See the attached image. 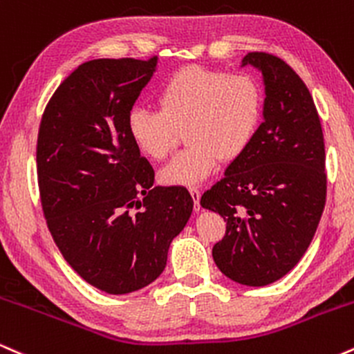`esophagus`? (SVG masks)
<instances>
[{"mask_svg":"<svg viewBox=\"0 0 354 354\" xmlns=\"http://www.w3.org/2000/svg\"><path fill=\"white\" fill-rule=\"evenodd\" d=\"M189 193H191V198H193V201H194V209L200 211L201 209V205H200L201 193H200V189H198V186H189Z\"/></svg>","mask_w":354,"mask_h":354,"instance_id":"1","label":"esophagus"}]
</instances>
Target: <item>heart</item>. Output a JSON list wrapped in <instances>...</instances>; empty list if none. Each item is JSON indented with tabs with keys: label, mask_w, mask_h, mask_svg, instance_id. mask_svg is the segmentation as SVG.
Segmentation results:
<instances>
[{
	"label": "heart",
	"mask_w": 354,
	"mask_h": 354,
	"mask_svg": "<svg viewBox=\"0 0 354 354\" xmlns=\"http://www.w3.org/2000/svg\"><path fill=\"white\" fill-rule=\"evenodd\" d=\"M158 108L128 113L129 140L143 156L161 161L185 129L183 151L161 171L166 185L191 186L216 169L219 160H236L253 145L265 111L261 84L245 73L189 66L169 76L156 93Z\"/></svg>",
	"instance_id": "1"
}]
</instances>
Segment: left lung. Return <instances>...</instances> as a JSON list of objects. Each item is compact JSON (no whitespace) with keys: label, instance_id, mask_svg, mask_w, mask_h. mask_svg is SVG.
<instances>
[{"label":"left lung","instance_id":"1","mask_svg":"<svg viewBox=\"0 0 354 354\" xmlns=\"http://www.w3.org/2000/svg\"><path fill=\"white\" fill-rule=\"evenodd\" d=\"M265 80V121L253 145L201 196L226 233L213 246L223 274L266 286L298 265L326 203L324 140L310 89L290 64L270 53L243 58Z\"/></svg>","mask_w":354,"mask_h":354}]
</instances>
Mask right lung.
Returning a JSON list of instances; mask_svg holds the SVG:
<instances>
[{
	"label": "right lung",
	"instance_id": "right-lung-1",
	"mask_svg": "<svg viewBox=\"0 0 354 354\" xmlns=\"http://www.w3.org/2000/svg\"><path fill=\"white\" fill-rule=\"evenodd\" d=\"M158 58L91 59L59 84L36 145L48 230L68 265L109 295L153 283L193 211L183 186H153L154 171L126 120Z\"/></svg>",
	"mask_w": 354,
	"mask_h": 354
}]
</instances>
